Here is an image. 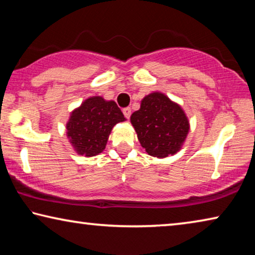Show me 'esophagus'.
<instances>
[{
  "label": "esophagus",
  "mask_w": 255,
  "mask_h": 255,
  "mask_svg": "<svg viewBox=\"0 0 255 255\" xmlns=\"http://www.w3.org/2000/svg\"><path fill=\"white\" fill-rule=\"evenodd\" d=\"M123 112H124V116L126 118H129L130 117V115H131V109L129 107H127V108H124L123 109Z\"/></svg>",
  "instance_id": "1"
}]
</instances>
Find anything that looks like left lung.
<instances>
[{
    "mask_svg": "<svg viewBox=\"0 0 255 255\" xmlns=\"http://www.w3.org/2000/svg\"><path fill=\"white\" fill-rule=\"evenodd\" d=\"M130 120L141 146L156 157L178 152L189 131L188 119L181 107L158 92L145 97Z\"/></svg>",
    "mask_w": 255,
    "mask_h": 255,
    "instance_id": "obj_1",
    "label": "left lung"
}]
</instances>
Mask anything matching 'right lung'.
<instances>
[{"instance_id": "1", "label": "right lung", "mask_w": 255, "mask_h": 255, "mask_svg": "<svg viewBox=\"0 0 255 255\" xmlns=\"http://www.w3.org/2000/svg\"><path fill=\"white\" fill-rule=\"evenodd\" d=\"M124 120L115 101L92 97L72 112L66 126L67 136L77 153L94 156L106 148L112 127Z\"/></svg>"}]
</instances>
